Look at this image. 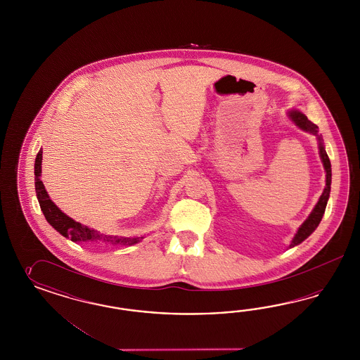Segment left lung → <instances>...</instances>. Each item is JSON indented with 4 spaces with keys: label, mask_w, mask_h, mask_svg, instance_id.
I'll use <instances>...</instances> for the list:
<instances>
[{
    "label": "left lung",
    "mask_w": 360,
    "mask_h": 360,
    "mask_svg": "<svg viewBox=\"0 0 360 360\" xmlns=\"http://www.w3.org/2000/svg\"><path fill=\"white\" fill-rule=\"evenodd\" d=\"M288 116L301 131H307V133L316 136V140H318L319 157H321V161L323 164V169H325V173H326V186L323 188L322 195L319 196V199H318L316 206L313 208V211L310 212V215L307 217L305 221L300 226V229H297L295 238L290 241L289 248H293L295 245L301 244L304 240L307 239L316 231V227L319 226V223L322 220V217H323L325 210H326L327 200L330 198V190H331V164H330L328 155H327L326 150H325L322 136L318 133V127H316V124H313L311 121L307 120L305 115L302 112L297 110V109L290 110L288 113Z\"/></svg>",
    "instance_id": "8db88e82"
}]
</instances>
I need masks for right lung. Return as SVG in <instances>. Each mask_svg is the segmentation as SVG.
I'll list each match as a JSON object with an SVG mask.
<instances>
[{"label":"right lung","instance_id":"obj_1","mask_svg":"<svg viewBox=\"0 0 360 360\" xmlns=\"http://www.w3.org/2000/svg\"><path fill=\"white\" fill-rule=\"evenodd\" d=\"M42 149L38 152L35 157L34 165V181H35V193L37 199L39 202L41 210L44 212V218L50 223L53 229H56L60 235H63L67 239L74 243H91L98 245H107V247H129L133 244L140 243L143 236H113L105 235L98 232V229H89L87 226H83L82 223L75 221L74 219L65 215L62 210H59L54 202L50 199L44 188V182L41 181L42 173Z\"/></svg>","mask_w":360,"mask_h":360}]
</instances>
